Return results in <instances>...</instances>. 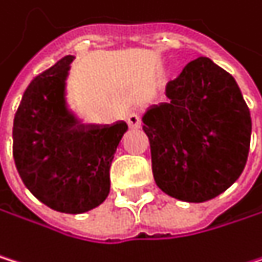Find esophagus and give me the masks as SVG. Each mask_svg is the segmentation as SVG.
Listing matches in <instances>:
<instances>
[{"label":"esophagus","mask_w":262,"mask_h":262,"mask_svg":"<svg viewBox=\"0 0 262 262\" xmlns=\"http://www.w3.org/2000/svg\"><path fill=\"white\" fill-rule=\"evenodd\" d=\"M127 122L132 128H140L141 127V118L138 113H130L128 118H127Z\"/></svg>","instance_id":"1"}]
</instances>
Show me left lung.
Returning a JSON list of instances; mask_svg holds the SVG:
<instances>
[{
	"label": "left lung",
	"instance_id": "1",
	"mask_svg": "<svg viewBox=\"0 0 262 262\" xmlns=\"http://www.w3.org/2000/svg\"><path fill=\"white\" fill-rule=\"evenodd\" d=\"M166 96L169 102L143 113L155 183L183 202L214 199L247 163L252 118L242 93L233 76L199 57L167 83Z\"/></svg>",
	"mask_w": 262,
	"mask_h": 262
}]
</instances>
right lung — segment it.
<instances>
[{
	"label": "right lung",
	"mask_w": 262,
	"mask_h": 262,
	"mask_svg": "<svg viewBox=\"0 0 262 262\" xmlns=\"http://www.w3.org/2000/svg\"><path fill=\"white\" fill-rule=\"evenodd\" d=\"M74 55H65L28 85L13 118V160L25 186L46 207L86 213L110 192V166L125 121L85 122L68 99Z\"/></svg>",
	"instance_id": "1"
}]
</instances>
